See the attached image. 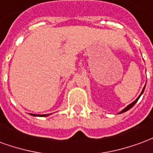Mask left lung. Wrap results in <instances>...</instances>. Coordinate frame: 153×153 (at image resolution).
Returning <instances> with one entry per match:
<instances>
[{
    "label": "left lung",
    "instance_id": "1",
    "mask_svg": "<svg viewBox=\"0 0 153 153\" xmlns=\"http://www.w3.org/2000/svg\"><path fill=\"white\" fill-rule=\"evenodd\" d=\"M145 87H146V85H145V86L143 87V91H142L141 94H140V95H139V97H138V98H137V99L135 100L134 102H132L131 104H129V105H128V106H126V107H125V109H124V110H122L121 111H120V112L119 113V114H121V113H124V112H125V111H128V110L130 109V108H132V107H133V106H134V105H135V103H136V102H138V100L139 99V97H141V95H142V94H143V91H144V89H145Z\"/></svg>",
    "mask_w": 153,
    "mask_h": 153
}]
</instances>
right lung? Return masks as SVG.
<instances>
[{"label":"right lung","mask_w":153,"mask_h":153,"mask_svg":"<svg viewBox=\"0 0 153 153\" xmlns=\"http://www.w3.org/2000/svg\"><path fill=\"white\" fill-rule=\"evenodd\" d=\"M33 115V116H34V115H34V114H33V115ZM46 115H48V114H47V115H39V116H46Z\"/></svg>","instance_id":"right-lung-1"}]
</instances>
